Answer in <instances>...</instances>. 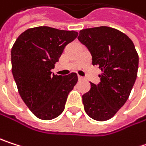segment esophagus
<instances>
[{
    "mask_svg": "<svg viewBox=\"0 0 146 146\" xmlns=\"http://www.w3.org/2000/svg\"><path fill=\"white\" fill-rule=\"evenodd\" d=\"M78 78H79V80H84V78H83L82 76H80V75H79Z\"/></svg>",
    "mask_w": 146,
    "mask_h": 146,
    "instance_id": "obj_1",
    "label": "esophagus"
}]
</instances>
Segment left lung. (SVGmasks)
<instances>
[{
    "label": "left lung",
    "instance_id": "obj_1",
    "mask_svg": "<svg viewBox=\"0 0 146 146\" xmlns=\"http://www.w3.org/2000/svg\"><path fill=\"white\" fill-rule=\"evenodd\" d=\"M78 39L92 55V65L101 69L98 85L83 95L85 111L93 120L111 119L125 104L135 83L139 54L133 41L115 28L100 26L84 29Z\"/></svg>",
    "mask_w": 146,
    "mask_h": 146
}]
</instances>
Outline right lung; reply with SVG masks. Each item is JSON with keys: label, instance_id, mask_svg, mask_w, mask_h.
Listing matches in <instances>:
<instances>
[{"label": "right lung", "instance_id": "obj_1", "mask_svg": "<svg viewBox=\"0 0 146 146\" xmlns=\"http://www.w3.org/2000/svg\"><path fill=\"white\" fill-rule=\"evenodd\" d=\"M77 36L74 31L38 26L21 33L12 47V72L18 92L41 120L54 119L63 112L68 93L78 82L75 72L60 76L51 72L65 46Z\"/></svg>", "mask_w": 146, "mask_h": 146}]
</instances>
